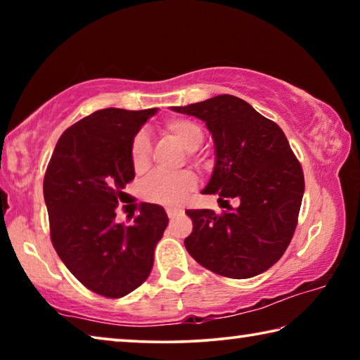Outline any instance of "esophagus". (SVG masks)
Returning <instances> with one entry per match:
<instances>
[{"mask_svg":"<svg viewBox=\"0 0 360 360\" xmlns=\"http://www.w3.org/2000/svg\"><path fill=\"white\" fill-rule=\"evenodd\" d=\"M182 212H184V210H181V208H167V214H168L169 219H173L176 216H181Z\"/></svg>","mask_w":360,"mask_h":360,"instance_id":"1","label":"esophagus"}]
</instances>
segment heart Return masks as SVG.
I'll return each instance as SVG.
<instances>
[{
	"instance_id": "b5f03b06",
	"label": "heart",
	"mask_w": 360,
	"mask_h": 360,
	"mask_svg": "<svg viewBox=\"0 0 360 360\" xmlns=\"http://www.w3.org/2000/svg\"><path fill=\"white\" fill-rule=\"evenodd\" d=\"M162 133L174 139L182 149L187 150V158L197 167L205 165V158L198 152L203 143L205 133L202 127L188 119H168L160 127ZM130 160L136 173H143L150 163V141L144 133H136L130 144ZM197 187V178L191 172H179L174 174L155 173L144 182L141 197L149 203L178 205L187 193Z\"/></svg>"
}]
</instances>
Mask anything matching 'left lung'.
Returning a JSON list of instances; mask_svg holds the SVG:
<instances>
[{"label": "left lung", "instance_id": "8db88e82", "mask_svg": "<svg viewBox=\"0 0 360 360\" xmlns=\"http://www.w3.org/2000/svg\"><path fill=\"white\" fill-rule=\"evenodd\" d=\"M173 111L202 119L214 138L216 167L203 193L217 195L222 214L187 210V252L217 275L257 276L281 259L294 236L304 178L288 138L245 100L217 95ZM229 199L239 206L231 209ZM227 204V207H224Z\"/></svg>", "mask_w": 360, "mask_h": 360}]
</instances>
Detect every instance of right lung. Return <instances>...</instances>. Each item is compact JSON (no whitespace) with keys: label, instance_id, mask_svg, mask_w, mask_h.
Masks as SVG:
<instances>
[{"label":"right lung","instance_id":"add662e5","mask_svg":"<svg viewBox=\"0 0 360 360\" xmlns=\"http://www.w3.org/2000/svg\"><path fill=\"white\" fill-rule=\"evenodd\" d=\"M155 112L106 108L81 119L60 136L44 174L52 245L79 283L106 298L148 279L168 225L165 210L152 203H141L130 224L114 221L135 179L131 139Z\"/></svg>","mask_w":360,"mask_h":360}]
</instances>
